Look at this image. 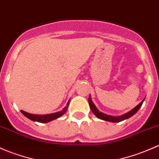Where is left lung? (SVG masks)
I'll list each match as a JSON object with an SVG mask.
<instances>
[{"instance_id":"left-lung-1","label":"left lung","mask_w":159,"mask_h":159,"mask_svg":"<svg viewBox=\"0 0 159 159\" xmlns=\"http://www.w3.org/2000/svg\"><path fill=\"white\" fill-rule=\"evenodd\" d=\"M144 100H143V101L140 102V103L136 107H134L133 110H131L130 111H129L128 113H125V114H123V115H121V116H110V115L105 114V113L100 112L99 110H98V108L96 107V106L93 104L92 100H91V96H89V98H88L90 107H91V111L93 112V114H94L97 117L99 118V119L103 120H106V121L112 122V123H118V122L123 121V120H126V119H128V118L131 117L132 116H133V115H134L135 113H136V112L139 110V108L141 107V106L143 105V101H144Z\"/></svg>"}]
</instances>
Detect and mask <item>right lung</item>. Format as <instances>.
<instances>
[{
    "label": "right lung",
    "instance_id": "add662e5",
    "mask_svg": "<svg viewBox=\"0 0 159 159\" xmlns=\"http://www.w3.org/2000/svg\"><path fill=\"white\" fill-rule=\"evenodd\" d=\"M70 101H68V103L64 108H63L62 110L61 111L56 112V113H50V114H46V115H36V114H31V113H26V112L23 111V110H21V113L24 115L25 116L28 118V119L33 120V121H36L39 122V123H49V122L52 121V120H54L57 118L60 117V116H62L68 110V104H69Z\"/></svg>",
    "mask_w": 159,
    "mask_h": 159
}]
</instances>
